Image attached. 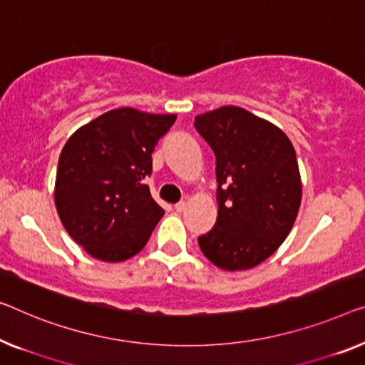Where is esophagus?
Here are the masks:
<instances>
[{"instance_id":"34e87169","label":"esophagus","mask_w":365,"mask_h":365,"mask_svg":"<svg viewBox=\"0 0 365 365\" xmlns=\"http://www.w3.org/2000/svg\"><path fill=\"white\" fill-rule=\"evenodd\" d=\"M187 201H178V203L175 205V210L178 211V213H182V211L187 210Z\"/></svg>"}]
</instances>
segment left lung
I'll use <instances>...</instances> for the list:
<instances>
[{
	"mask_svg": "<svg viewBox=\"0 0 365 365\" xmlns=\"http://www.w3.org/2000/svg\"><path fill=\"white\" fill-rule=\"evenodd\" d=\"M195 128L216 157L217 220L198 237L222 270H247L285 241L302 203V177L287 134L239 106L198 114Z\"/></svg>",
	"mask_w": 365,
	"mask_h": 365,
	"instance_id": "left-lung-1",
	"label": "left lung"
}]
</instances>
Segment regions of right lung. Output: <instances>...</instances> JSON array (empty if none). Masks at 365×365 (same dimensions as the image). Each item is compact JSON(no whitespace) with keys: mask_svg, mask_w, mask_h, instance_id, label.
I'll use <instances>...</instances> for the list:
<instances>
[{"mask_svg":"<svg viewBox=\"0 0 365 365\" xmlns=\"http://www.w3.org/2000/svg\"><path fill=\"white\" fill-rule=\"evenodd\" d=\"M177 114L118 108L83 124L58 157L53 200L70 237L103 262H123L145 246L164 216L144 178L152 152Z\"/></svg>","mask_w":365,"mask_h":365,"instance_id":"right-lung-1","label":"right lung"}]
</instances>
